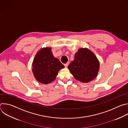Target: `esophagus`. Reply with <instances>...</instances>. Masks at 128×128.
Here are the masks:
<instances>
[{
	"mask_svg": "<svg viewBox=\"0 0 128 128\" xmlns=\"http://www.w3.org/2000/svg\"><path fill=\"white\" fill-rule=\"evenodd\" d=\"M68 65H69V62H67V63H66V64H64V66H65V67H67V66H68Z\"/></svg>",
	"mask_w": 128,
	"mask_h": 128,
	"instance_id": "34e87169",
	"label": "esophagus"
}]
</instances>
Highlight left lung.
Segmentation results:
<instances>
[{"mask_svg":"<svg viewBox=\"0 0 128 128\" xmlns=\"http://www.w3.org/2000/svg\"><path fill=\"white\" fill-rule=\"evenodd\" d=\"M99 67V61L95 54L86 48H81L68 68L76 80L86 83L97 76Z\"/></svg>","mask_w":128,"mask_h":128,"instance_id":"1","label":"left lung"}]
</instances>
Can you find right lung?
Instances as JSON below:
<instances>
[{
	"label": "right lung",
	"mask_w": 128,
	"mask_h": 128,
	"mask_svg": "<svg viewBox=\"0 0 128 128\" xmlns=\"http://www.w3.org/2000/svg\"><path fill=\"white\" fill-rule=\"evenodd\" d=\"M32 72L36 80L43 84H48L56 79L59 70L64 66L54 58L50 48L40 50L32 63Z\"/></svg>",
	"instance_id": "obj_1"
}]
</instances>
